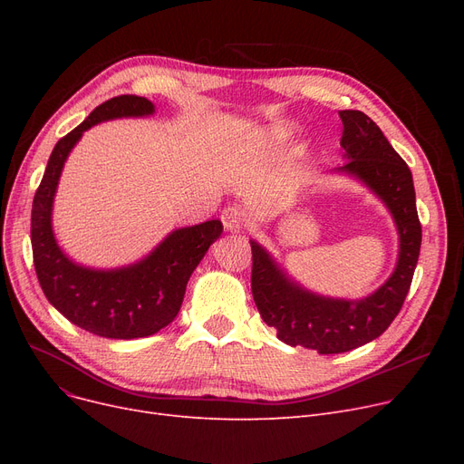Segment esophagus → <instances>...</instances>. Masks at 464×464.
Returning a JSON list of instances; mask_svg holds the SVG:
<instances>
[{
	"instance_id": "34e87169",
	"label": "esophagus",
	"mask_w": 464,
	"mask_h": 464,
	"mask_svg": "<svg viewBox=\"0 0 464 464\" xmlns=\"http://www.w3.org/2000/svg\"><path fill=\"white\" fill-rule=\"evenodd\" d=\"M222 224L227 231L238 233L245 229V212H242L238 207H227L222 212Z\"/></svg>"
}]
</instances>
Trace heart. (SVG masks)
Instances as JSON below:
<instances>
[{
	"label": "heart",
	"instance_id": "b5f03b06",
	"mask_svg": "<svg viewBox=\"0 0 464 464\" xmlns=\"http://www.w3.org/2000/svg\"><path fill=\"white\" fill-rule=\"evenodd\" d=\"M287 139H289V133L285 128L273 126L259 137V140L256 142V149L257 150H276V149H282V146L287 142Z\"/></svg>",
	"mask_w": 464,
	"mask_h": 464
}]
</instances>
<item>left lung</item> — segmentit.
<instances>
[{
    "mask_svg": "<svg viewBox=\"0 0 464 464\" xmlns=\"http://www.w3.org/2000/svg\"><path fill=\"white\" fill-rule=\"evenodd\" d=\"M338 116L344 126L340 146L348 161L331 173L367 186L392 214L399 235L392 276L361 299L320 295L291 278L257 240H250L252 294L263 322L278 331L282 343L322 355L364 346L392 325L406 299L421 248L411 170L367 114L340 111Z\"/></svg>",
    "mask_w": 464,
    "mask_h": 464,
    "instance_id": "left-lung-1",
    "label": "left lung"
}]
</instances>
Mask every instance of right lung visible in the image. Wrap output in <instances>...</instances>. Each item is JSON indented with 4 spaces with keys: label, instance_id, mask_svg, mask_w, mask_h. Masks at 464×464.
Here are the masks:
<instances>
[{
    "label": "right lung",
    "instance_id": "1",
    "mask_svg": "<svg viewBox=\"0 0 464 464\" xmlns=\"http://www.w3.org/2000/svg\"><path fill=\"white\" fill-rule=\"evenodd\" d=\"M154 112V103L137 95H118L95 107L81 126L56 142L34 198L32 250L44 295L71 324L103 338L150 336L173 322L191 273L224 231L219 219L179 227L139 261L114 269L81 265L58 245L53 227L54 198L63 165L82 133L102 121Z\"/></svg>",
    "mask_w": 464,
    "mask_h": 464
}]
</instances>
